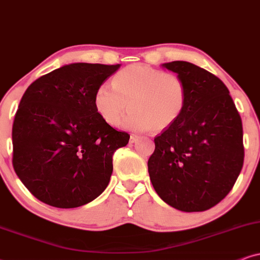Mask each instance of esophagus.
Segmentation results:
<instances>
[{
	"label": "esophagus",
	"instance_id": "esophagus-1",
	"mask_svg": "<svg viewBox=\"0 0 260 260\" xmlns=\"http://www.w3.org/2000/svg\"><path fill=\"white\" fill-rule=\"evenodd\" d=\"M138 139H139V137L138 136H136V134H132V136H131V139H129V143H136V141H138Z\"/></svg>",
	"mask_w": 260,
	"mask_h": 260
}]
</instances>
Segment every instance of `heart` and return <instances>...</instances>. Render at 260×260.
Masks as SVG:
<instances>
[{"instance_id":"b5f03b06","label":"heart","mask_w":260,"mask_h":260,"mask_svg":"<svg viewBox=\"0 0 260 260\" xmlns=\"http://www.w3.org/2000/svg\"><path fill=\"white\" fill-rule=\"evenodd\" d=\"M111 86L102 84L93 94L94 109L109 126H117L129 106L124 127L159 132L175 123L186 109L188 94L185 81L151 66H127L114 74Z\"/></svg>"}]
</instances>
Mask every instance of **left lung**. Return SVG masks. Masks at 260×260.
I'll use <instances>...</instances> for the list:
<instances>
[{
	"label": "left lung",
	"instance_id": "obj_1",
	"mask_svg": "<svg viewBox=\"0 0 260 260\" xmlns=\"http://www.w3.org/2000/svg\"><path fill=\"white\" fill-rule=\"evenodd\" d=\"M163 66L185 81L188 96L181 117L154 138L150 180L173 208L205 211L231 192L242 169L241 117L216 75L186 61Z\"/></svg>",
	"mask_w": 260,
	"mask_h": 260
}]
</instances>
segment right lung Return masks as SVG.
<instances>
[{"mask_svg": "<svg viewBox=\"0 0 260 260\" xmlns=\"http://www.w3.org/2000/svg\"><path fill=\"white\" fill-rule=\"evenodd\" d=\"M119 68L67 64L25 91L13 122L12 160L16 175L41 202L78 208L107 188L115 151L127 145L129 134L101 119L93 94Z\"/></svg>", "mask_w": 260, "mask_h": 260, "instance_id": "1", "label": "right lung"}]
</instances>
